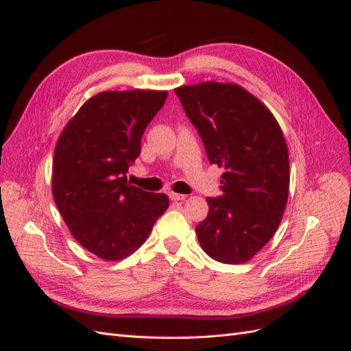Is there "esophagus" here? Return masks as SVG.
Instances as JSON below:
<instances>
[{"label": "esophagus", "instance_id": "34e87169", "mask_svg": "<svg viewBox=\"0 0 351 351\" xmlns=\"http://www.w3.org/2000/svg\"><path fill=\"white\" fill-rule=\"evenodd\" d=\"M169 199L171 200H184L186 199V195H182V193H174V192H169Z\"/></svg>", "mask_w": 351, "mask_h": 351}]
</instances>
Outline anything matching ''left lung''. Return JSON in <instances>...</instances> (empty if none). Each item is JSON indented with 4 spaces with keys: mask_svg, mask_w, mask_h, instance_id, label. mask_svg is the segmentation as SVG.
<instances>
[{
    "mask_svg": "<svg viewBox=\"0 0 351 351\" xmlns=\"http://www.w3.org/2000/svg\"><path fill=\"white\" fill-rule=\"evenodd\" d=\"M210 164L224 168L221 196L206 197L208 217L196 227L212 259L243 263L277 231L289 199V151L280 124L237 84L205 82L176 89Z\"/></svg>",
    "mask_w": 351,
    "mask_h": 351,
    "instance_id": "8db88e82",
    "label": "left lung"
}]
</instances>
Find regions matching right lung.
I'll use <instances>...</instances> for the list:
<instances>
[{"mask_svg":"<svg viewBox=\"0 0 351 351\" xmlns=\"http://www.w3.org/2000/svg\"><path fill=\"white\" fill-rule=\"evenodd\" d=\"M168 92H102L62 130L52 164V195L73 237L105 261L139 249L169 202L127 182L143 132Z\"/></svg>","mask_w":351,"mask_h":351,"instance_id":"right-lung-1","label":"right lung"}]
</instances>
